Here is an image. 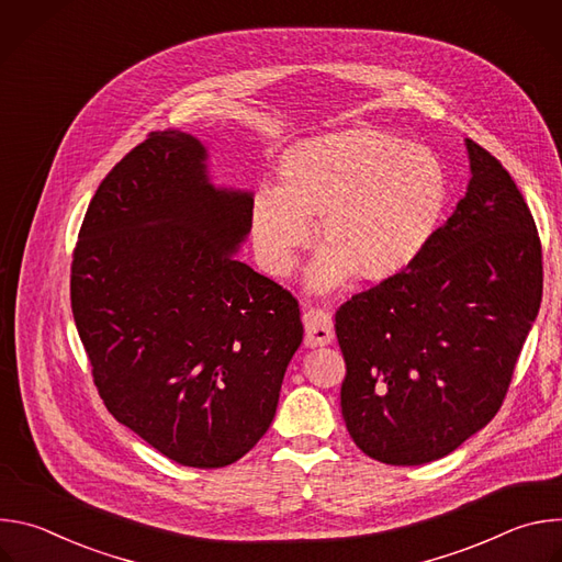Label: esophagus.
Returning <instances> with one entry per match:
<instances>
[{"label":"esophagus","mask_w":562,"mask_h":562,"mask_svg":"<svg viewBox=\"0 0 562 562\" xmlns=\"http://www.w3.org/2000/svg\"><path fill=\"white\" fill-rule=\"evenodd\" d=\"M302 323H304V342L306 347H325L331 345L334 334V319L331 313L317 306H304L302 311Z\"/></svg>","instance_id":"obj_1"}]
</instances>
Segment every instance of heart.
Wrapping results in <instances>:
<instances>
[{"mask_svg":"<svg viewBox=\"0 0 562 562\" xmlns=\"http://www.w3.org/2000/svg\"><path fill=\"white\" fill-rule=\"evenodd\" d=\"M449 202V176L427 146L375 131H351L291 150L280 184L258 187L251 233L262 267L282 276L311 235L327 249L311 269L315 289L338 286L351 269L386 278L431 243Z\"/></svg>","mask_w":562,"mask_h":562,"instance_id":"1","label":"heart"}]
</instances>
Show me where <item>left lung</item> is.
<instances>
[{"mask_svg":"<svg viewBox=\"0 0 562 562\" xmlns=\"http://www.w3.org/2000/svg\"><path fill=\"white\" fill-rule=\"evenodd\" d=\"M467 150V193L423 254L336 311L342 416L386 464L438 460L498 414L540 308L531 211L490 150Z\"/></svg>","mask_w":562,"mask_h":562,"instance_id":"8db88e82","label":"left lung"}]
</instances>
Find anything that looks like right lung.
<instances>
[{
    "instance_id": "obj_1",
    "label": "right lung",
    "mask_w": 562,
    "mask_h": 562,
    "mask_svg": "<svg viewBox=\"0 0 562 562\" xmlns=\"http://www.w3.org/2000/svg\"><path fill=\"white\" fill-rule=\"evenodd\" d=\"M206 157L169 128L120 159L79 228L70 306L113 418L173 462L217 469L271 427L304 331L297 300L233 258L254 198L215 189Z\"/></svg>"
}]
</instances>
